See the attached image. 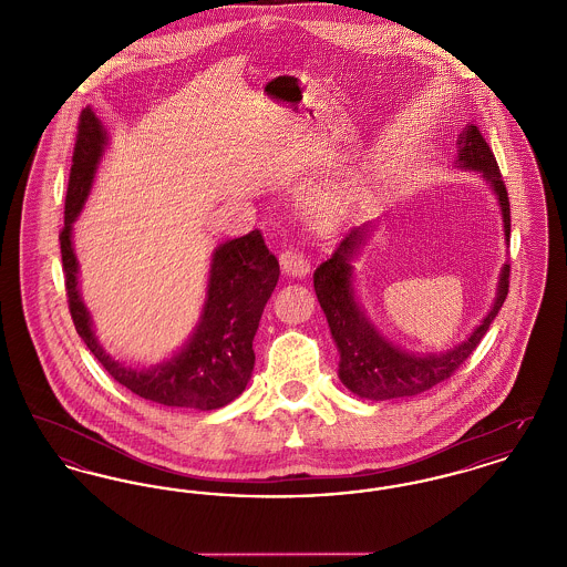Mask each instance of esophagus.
I'll return each instance as SVG.
<instances>
[{"label":"esophagus","instance_id":"1","mask_svg":"<svg viewBox=\"0 0 567 567\" xmlns=\"http://www.w3.org/2000/svg\"><path fill=\"white\" fill-rule=\"evenodd\" d=\"M280 268H282L285 274H289V276L301 278V276H306L308 270H310V264H308L306 255L299 248L291 246V248H285L280 252Z\"/></svg>","mask_w":567,"mask_h":567}]
</instances>
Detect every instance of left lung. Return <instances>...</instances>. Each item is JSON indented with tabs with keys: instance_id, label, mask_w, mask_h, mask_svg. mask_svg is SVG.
Masks as SVG:
<instances>
[{
	"instance_id": "obj_1",
	"label": "left lung",
	"mask_w": 567,
	"mask_h": 567,
	"mask_svg": "<svg viewBox=\"0 0 567 567\" xmlns=\"http://www.w3.org/2000/svg\"><path fill=\"white\" fill-rule=\"evenodd\" d=\"M457 157L461 167L483 172L488 185L497 193L506 238L511 240V199L504 185L499 165L485 135L476 125H467L457 140ZM365 227H354L351 234L338 244L336 252L315 270V291L323 308L331 336L340 349V378L342 382L368 400H393L410 398L423 391H430L437 382L449 380L465 363V359L476 351L481 340L485 338L493 319L497 317L511 287V264L504 266L497 299L486 315L485 321L476 327V331L444 354H408L386 340H382L377 329L365 321L359 310L351 287V264L349 259L357 246L363 243Z\"/></svg>"
}]
</instances>
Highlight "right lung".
<instances>
[{
  "mask_svg": "<svg viewBox=\"0 0 567 567\" xmlns=\"http://www.w3.org/2000/svg\"><path fill=\"white\" fill-rule=\"evenodd\" d=\"M104 144L102 123L93 110H82L65 195V223L59 231L74 327L110 377L142 400L195 410L223 408L243 393L252 372V338L280 276L278 259L268 250L259 229L218 246L202 323L189 344L151 370H132L114 361L93 336L89 312L79 296V264L72 250V223L89 195Z\"/></svg>",
  "mask_w": 567,
  "mask_h": 567,
  "instance_id": "obj_1",
  "label": "right lung"
}]
</instances>
